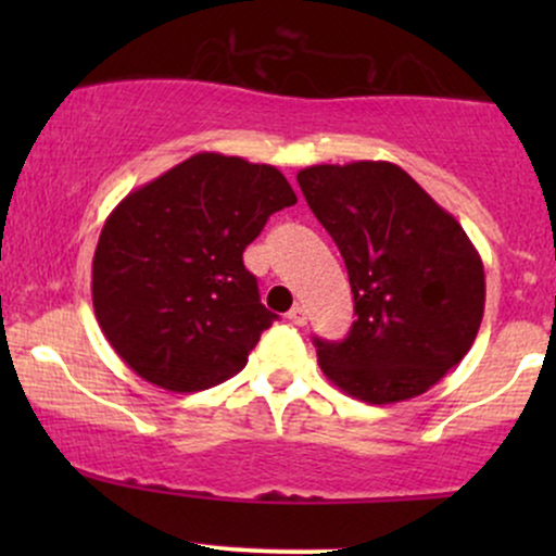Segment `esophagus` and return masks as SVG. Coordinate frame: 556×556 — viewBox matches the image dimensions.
I'll use <instances>...</instances> for the list:
<instances>
[{
    "label": "esophagus",
    "instance_id": "obj_1",
    "mask_svg": "<svg viewBox=\"0 0 556 556\" xmlns=\"http://www.w3.org/2000/svg\"><path fill=\"white\" fill-rule=\"evenodd\" d=\"M287 318H290L295 327H305V321H308V314H305L303 305H295V308H290V314H287Z\"/></svg>",
    "mask_w": 556,
    "mask_h": 556
}]
</instances>
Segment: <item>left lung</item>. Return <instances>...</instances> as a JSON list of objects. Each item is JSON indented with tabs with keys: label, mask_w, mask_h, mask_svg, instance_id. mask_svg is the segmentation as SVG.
Masks as SVG:
<instances>
[{
	"label": "left lung",
	"mask_w": 556,
	"mask_h": 556,
	"mask_svg": "<svg viewBox=\"0 0 556 556\" xmlns=\"http://www.w3.org/2000/svg\"><path fill=\"white\" fill-rule=\"evenodd\" d=\"M298 182L340 248L358 316L342 342L314 340L324 376L371 405L418 397L481 327L486 277L473 242L392 162L316 164Z\"/></svg>",
	"instance_id": "8db88e82"
}]
</instances>
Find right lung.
<instances>
[{"label":"right lung","mask_w":556,"mask_h":556,"mask_svg":"<svg viewBox=\"0 0 556 556\" xmlns=\"http://www.w3.org/2000/svg\"><path fill=\"white\" fill-rule=\"evenodd\" d=\"M298 203L271 164L203 151L127 193L93 253V314L114 353L167 392L232 379L277 314L242 251Z\"/></svg>","instance_id":"1"}]
</instances>
